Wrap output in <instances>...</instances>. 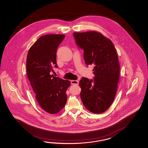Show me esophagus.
Here are the masks:
<instances>
[{"instance_id": "34e87169", "label": "esophagus", "mask_w": 148, "mask_h": 148, "mask_svg": "<svg viewBox=\"0 0 148 148\" xmlns=\"http://www.w3.org/2000/svg\"><path fill=\"white\" fill-rule=\"evenodd\" d=\"M71 83L72 85H77L79 84V81L78 80H73L71 81Z\"/></svg>"}]
</instances>
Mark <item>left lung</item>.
<instances>
[{
	"instance_id": "left-lung-1",
	"label": "left lung",
	"mask_w": 148,
	"mask_h": 148,
	"mask_svg": "<svg viewBox=\"0 0 148 148\" xmlns=\"http://www.w3.org/2000/svg\"><path fill=\"white\" fill-rule=\"evenodd\" d=\"M75 42L84 50L87 66L93 65L94 79L82 77L79 81L80 97L86 109L102 114L108 109L116 95L120 64L112 41L94 31L74 32Z\"/></svg>"
}]
</instances>
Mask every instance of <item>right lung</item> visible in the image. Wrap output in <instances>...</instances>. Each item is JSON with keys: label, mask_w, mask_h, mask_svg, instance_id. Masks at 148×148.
Instances as JSON below:
<instances>
[{"label": "right lung", "mask_w": 148, "mask_h": 148, "mask_svg": "<svg viewBox=\"0 0 148 148\" xmlns=\"http://www.w3.org/2000/svg\"><path fill=\"white\" fill-rule=\"evenodd\" d=\"M63 34H46L40 37L29 49L27 56V75L36 99L42 109L56 114L65 106L66 91L70 81L51 75L58 68L56 53Z\"/></svg>", "instance_id": "right-lung-1"}]
</instances>
